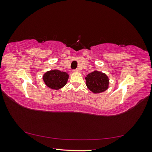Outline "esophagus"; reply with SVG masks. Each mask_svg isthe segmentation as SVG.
<instances>
[{"label":"esophagus","instance_id":"1","mask_svg":"<svg viewBox=\"0 0 152 152\" xmlns=\"http://www.w3.org/2000/svg\"><path fill=\"white\" fill-rule=\"evenodd\" d=\"M79 71H80L79 69H75V70H72L73 72H79Z\"/></svg>","mask_w":152,"mask_h":152}]
</instances>
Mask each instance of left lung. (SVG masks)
I'll use <instances>...</instances> for the list:
<instances>
[{
	"instance_id": "obj_1",
	"label": "left lung",
	"mask_w": 152,
	"mask_h": 152,
	"mask_svg": "<svg viewBox=\"0 0 152 152\" xmlns=\"http://www.w3.org/2000/svg\"><path fill=\"white\" fill-rule=\"evenodd\" d=\"M85 79L88 88L94 93H101L109 88V78L101 72L95 70L88 74Z\"/></svg>"
}]
</instances>
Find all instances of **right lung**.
<instances>
[{
    "label": "right lung",
    "mask_w": 152,
    "mask_h": 152,
    "mask_svg": "<svg viewBox=\"0 0 152 152\" xmlns=\"http://www.w3.org/2000/svg\"><path fill=\"white\" fill-rule=\"evenodd\" d=\"M69 75L58 70L48 71L43 74V80L46 86L53 90H58L66 85Z\"/></svg>",
    "instance_id": "obj_1"
}]
</instances>
